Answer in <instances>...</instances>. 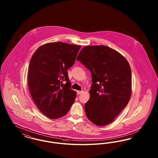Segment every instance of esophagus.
I'll use <instances>...</instances> for the list:
<instances>
[{
  "label": "esophagus",
  "instance_id": "obj_1",
  "mask_svg": "<svg viewBox=\"0 0 158 158\" xmlns=\"http://www.w3.org/2000/svg\"><path fill=\"white\" fill-rule=\"evenodd\" d=\"M83 92V90H81V91H79V90H77V95H81V94H82Z\"/></svg>",
  "mask_w": 158,
  "mask_h": 158
}]
</instances>
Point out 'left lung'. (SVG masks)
<instances>
[{"label": "left lung", "mask_w": 158, "mask_h": 158, "mask_svg": "<svg viewBox=\"0 0 158 158\" xmlns=\"http://www.w3.org/2000/svg\"><path fill=\"white\" fill-rule=\"evenodd\" d=\"M92 76L90 98L85 104L88 118L107 125L127 105L131 94V71L121 54L105 45L83 48L77 57Z\"/></svg>", "instance_id": "1"}]
</instances>
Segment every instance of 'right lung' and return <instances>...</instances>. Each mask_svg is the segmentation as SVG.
Listing matches in <instances>:
<instances>
[{
    "label": "right lung",
    "mask_w": 158,
    "mask_h": 158,
    "mask_svg": "<svg viewBox=\"0 0 158 158\" xmlns=\"http://www.w3.org/2000/svg\"><path fill=\"white\" fill-rule=\"evenodd\" d=\"M81 47L50 43L40 47L31 59L28 75L31 95L40 111L49 118L65 115L75 101L76 92L70 89L67 70L73 65Z\"/></svg>",
    "instance_id": "obj_1"
}]
</instances>
